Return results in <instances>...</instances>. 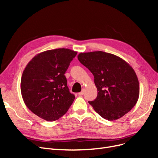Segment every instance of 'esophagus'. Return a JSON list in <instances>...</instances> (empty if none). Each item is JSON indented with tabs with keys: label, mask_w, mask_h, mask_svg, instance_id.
Instances as JSON below:
<instances>
[{
	"label": "esophagus",
	"mask_w": 158,
	"mask_h": 158,
	"mask_svg": "<svg viewBox=\"0 0 158 158\" xmlns=\"http://www.w3.org/2000/svg\"><path fill=\"white\" fill-rule=\"evenodd\" d=\"M84 94V89H82V91H81L80 92H79L78 94V95H83Z\"/></svg>",
	"instance_id": "34e87169"
}]
</instances>
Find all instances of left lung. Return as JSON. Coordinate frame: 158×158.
Instances as JSON below:
<instances>
[{
    "label": "left lung",
    "mask_w": 158,
    "mask_h": 158,
    "mask_svg": "<svg viewBox=\"0 0 158 158\" xmlns=\"http://www.w3.org/2000/svg\"><path fill=\"white\" fill-rule=\"evenodd\" d=\"M78 59L94 76L98 96L88 102L95 112L114 121L130 111L140 94L139 82L132 66L119 56L100 51L80 52Z\"/></svg>",
    "instance_id": "left-lung-1"
}]
</instances>
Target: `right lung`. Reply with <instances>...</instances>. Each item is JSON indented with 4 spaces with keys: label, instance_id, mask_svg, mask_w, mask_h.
Returning a JSON list of instances; mask_svg holds the SVG:
<instances>
[{
    "label": "right lung",
    "instance_id": "1",
    "mask_svg": "<svg viewBox=\"0 0 158 158\" xmlns=\"http://www.w3.org/2000/svg\"><path fill=\"white\" fill-rule=\"evenodd\" d=\"M77 52L69 49L36 55L23 71L20 89L26 106L37 117L55 121L67 112L75 96L64 76Z\"/></svg>",
    "mask_w": 158,
    "mask_h": 158
}]
</instances>
